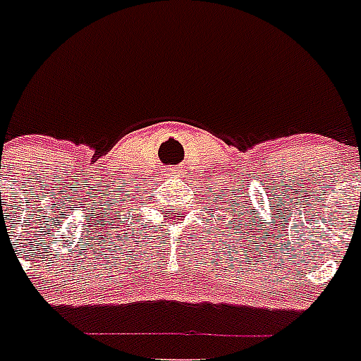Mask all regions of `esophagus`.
I'll list each match as a JSON object with an SVG mask.
<instances>
[{"label":"esophagus","mask_w":361,"mask_h":361,"mask_svg":"<svg viewBox=\"0 0 361 361\" xmlns=\"http://www.w3.org/2000/svg\"><path fill=\"white\" fill-rule=\"evenodd\" d=\"M170 172H174V174H176V172H178V169H172V170H170Z\"/></svg>","instance_id":"1"}]
</instances>
